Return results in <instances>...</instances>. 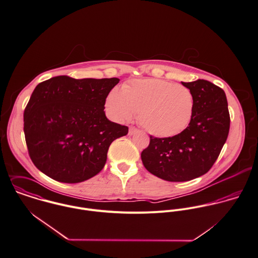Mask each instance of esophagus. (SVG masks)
<instances>
[{"label":"esophagus","mask_w":258,"mask_h":258,"mask_svg":"<svg viewBox=\"0 0 258 258\" xmlns=\"http://www.w3.org/2000/svg\"><path fill=\"white\" fill-rule=\"evenodd\" d=\"M137 132H138V130H137L136 127L131 126V127H130V130H128V135H130V136H133V135H135Z\"/></svg>","instance_id":"obj_1"}]
</instances>
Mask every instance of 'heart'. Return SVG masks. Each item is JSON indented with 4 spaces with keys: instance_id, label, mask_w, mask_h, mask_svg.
Segmentation results:
<instances>
[{
    "instance_id": "b5f03b06",
    "label": "heart",
    "mask_w": 258,
    "mask_h": 258,
    "mask_svg": "<svg viewBox=\"0 0 258 258\" xmlns=\"http://www.w3.org/2000/svg\"><path fill=\"white\" fill-rule=\"evenodd\" d=\"M105 107L119 122L132 119L138 112L140 124L149 134L169 138L182 133L190 123L195 97L181 84L158 79L135 80L122 86L121 91L111 90Z\"/></svg>"
}]
</instances>
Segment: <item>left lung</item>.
I'll list each match as a JSON object with an SVG mask.
<instances>
[{
    "instance_id": "8db88e82",
    "label": "left lung",
    "mask_w": 258,
    "mask_h": 258,
    "mask_svg": "<svg viewBox=\"0 0 258 258\" xmlns=\"http://www.w3.org/2000/svg\"><path fill=\"white\" fill-rule=\"evenodd\" d=\"M181 84L195 97L190 123L173 137L151 136L149 147L141 155L151 173L167 181H187L204 175L217 159L229 133L224 91L206 80Z\"/></svg>"
}]
</instances>
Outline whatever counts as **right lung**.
I'll list each match as a JSON object with an SVG mask.
<instances>
[{"label":"right lung","instance_id":"right-lung-1","mask_svg":"<svg viewBox=\"0 0 258 258\" xmlns=\"http://www.w3.org/2000/svg\"><path fill=\"white\" fill-rule=\"evenodd\" d=\"M118 82L58 76L36 87L24 111V133L38 169L66 183L85 181L103 169L110 144L128 133L103 111Z\"/></svg>","mask_w":258,"mask_h":258}]
</instances>
